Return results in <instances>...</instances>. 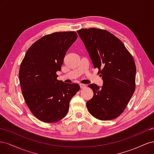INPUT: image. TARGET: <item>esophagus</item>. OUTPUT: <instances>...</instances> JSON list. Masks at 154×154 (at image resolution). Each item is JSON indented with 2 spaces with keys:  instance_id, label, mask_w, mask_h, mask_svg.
<instances>
[{
  "instance_id": "1",
  "label": "esophagus",
  "mask_w": 154,
  "mask_h": 154,
  "mask_svg": "<svg viewBox=\"0 0 154 154\" xmlns=\"http://www.w3.org/2000/svg\"><path fill=\"white\" fill-rule=\"evenodd\" d=\"M80 88H84L85 87H87V85H85V84H82V83H80Z\"/></svg>"
}]
</instances>
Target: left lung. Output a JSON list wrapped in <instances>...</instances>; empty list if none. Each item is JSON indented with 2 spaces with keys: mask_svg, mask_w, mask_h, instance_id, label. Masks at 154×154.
Listing matches in <instances>:
<instances>
[{
  "mask_svg": "<svg viewBox=\"0 0 154 154\" xmlns=\"http://www.w3.org/2000/svg\"><path fill=\"white\" fill-rule=\"evenodd\" d=\"M92 60L99 69L103 85H88L94 96L87 101L91 114L100 120L118 118L125 109L136 88V67L133 57L117 37L104 29L77 31Z\"/></svg>",
  "mask_w": 154,
  "mask_h": 154,
  "instance_id": "1",
  "label": "left lung"
}]
</instances>
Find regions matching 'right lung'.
I'll return each instance as SVG.
<instances>
[{
  "instance_id": "add662e5",
  "label": "right lung",
  "mask_w": 154,
  "mask_h": 154,
  "mask_svg": "<svg viewBox=\"0 0 154 154\" xmlns=\"http://www.w3.org/2000/svg\"><path fill=\"white\" fill-rule=\"evenodd\" d=\"M75 31L56 32L42 37L27 51L19 70L23 97L35 117L45 123L63 119L70 101L80 89L78 83L57 80L67 51L76 40Z\"/></svg>"
}]
</instances>
